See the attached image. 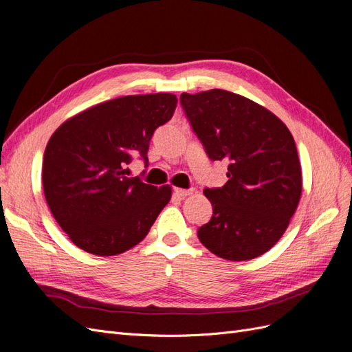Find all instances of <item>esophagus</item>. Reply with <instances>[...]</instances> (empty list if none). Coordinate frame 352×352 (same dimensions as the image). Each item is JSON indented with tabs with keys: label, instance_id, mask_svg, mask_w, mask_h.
I'll use <instances>...</instances> for the list:
<instances>
[{
	"label": "esophagus",
	"instance_id": "34e87169",
	"mask_svg": "<svg viewBox=\"0 0 352 352\" xmlns=\"http://www.w3.org/2000/svg\"><path fill=\"white\" fill-rule=\"evenodd\" d=\"M194 192V189H180V188H175V195L179 198H185L188 195H190Z\"/></svg>",
	"mask_w": 352,
	"mask_h": 352
}]
</instances>
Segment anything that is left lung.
I'll list each match as a JSON object with an SVG mask.
<instances>
[{
    "mask_svg": "<svg viewBox=\"0 0 352 352\" xmlns=\"http://www.w3.org/2000/svg\"><path fill=\"white\" fill-rule=\"evenodd\" d=\"M210 160L228 163V182L206 188L212 206L198 239L217 257L252 260L285 233L302 190L295 141L272 111L223 89L180 95Z\"/></svg>",
    "mask_w": 352,
    "mask_h": 352,
    "instance_id": "8db88e82",
    "label": "left lung"
}]
</instances>
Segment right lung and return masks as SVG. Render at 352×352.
I'll return each mask as SVG.
<instances>
[{
    "instance_id": "1",
    "label": "right lung",
    "mask_w": 352,
    "mask_h": 352,
    "mask_svg": "<svg viewBox=\"0 0 352 352\" xmlns=\"http://www.w3.org/2000/svg\"><path fill=\"white\" fill-rule=\"evenodd\" d=\"M173 94L127 95L85 110L52 133L42 163V186L52 216L72 242L109 257L140 243L172 188L129 177L133 157L148 164L158 126L175 113Z\"/></svg>"
}]
</instances>
